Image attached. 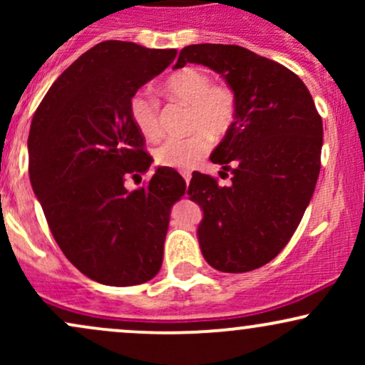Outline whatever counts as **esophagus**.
<instances>
[{
	"instance_id": "esophagus-1",
	"label": "esophagus",
	"mask_w": 365,
	"mask_h": 365,
	"mask_svg": "<svg viewBox=\"0 0 365 365\" xmlns=\"http://www.w3.org/2000/svg\"><path fill=\"white\" fill-rule=\"evenodd\" d=\"M182 177H183V180H185V183L188 185V182H190V178H192V171H182Z\"/></svg>"
}]
</instances>
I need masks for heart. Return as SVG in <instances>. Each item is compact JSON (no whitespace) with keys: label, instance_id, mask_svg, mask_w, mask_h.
<instances>
[{"label":"heart","instance_id":"b5f03b06","mask_svg":"<svg viewBox=\"0 0 365 365\" xmlns=\"http://www.w3.org/2000/svg\"><path fill=\"white\" fill-rule=\"evenodd\" d=\"M163 94L173 101L188 104L187 128L190 135L168 139L154 150L156 165L165 168H192L232 132L238 120V98L232 86L212 82L211 73L197 66H183L161 83ZM128 116L133 127L148 140L161 135L159 103L148 92L137 91L128 99Z\"/></svg>","mask_w":365,"mask_h":365}]
</instances>
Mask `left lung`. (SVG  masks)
<instances>
[{"label":"left lung","instance_id":"left-lung-1","mask_svg":"<svg viewBox=\"0 0 365 365\" xmlns=\"http://www.w3.org/2000/svg\"><path fill=\"white\" fill-rule=\"evenodd\" d=\"M187 63L209 66L237 92V125L211 154L232 183L194 171L188 195L204 211L197 235L209 266L247 273L282 252L311 202L322 120L292 70L242 46H187L175 68Z\"/></svg>","mask_w":365,"mask_h":365}]
</instances>
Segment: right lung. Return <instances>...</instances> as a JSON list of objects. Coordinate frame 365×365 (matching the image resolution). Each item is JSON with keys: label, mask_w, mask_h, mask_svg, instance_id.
Wrapping results in <instances>:
<instances>
[{"label": "right lung", "mask_w": 365, "mask_h": 365, "mask_svg": "<svg viewBox=\"0 0 365 365\" xmlns=\"http://www.w3.org/2000/svg\"><path fill=\"white\" fill-rule=\"evenodd\" d=\"M177 49L104 41L49 87L29 132V175L54 240L81 273L110 287L153 279L163 264L173 204L185 195L178 171L156 170L128 116V99L159 75Z\"/></svg>", "instance_id": "add662e5"}]
</instances>
